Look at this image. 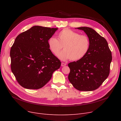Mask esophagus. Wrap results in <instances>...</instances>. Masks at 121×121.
I'll use <instances>...</instances> for the list:
<instances>
[{"label":"esophagus","instance_id":"1","mask_svg":"<svg viewBox=\"0 0 121 121\" xmlns=\"http://www.w3.org/2000/svg\"><path fill=\"white\" fill-rule=\"evenodd\" d=\"M66 65H67L66 63H63V62L61 63V66L62 67H64V66H66Z\"/></svg>","mask_w":121,"mask_h":121}]
</instances>
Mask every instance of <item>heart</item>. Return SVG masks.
Here are the masks:
<instances>
[{"instance_id":"heart-1","label":"heart","mask_w":121,"mask_h":121,"mask_svg":"<svg viewBox=\"0 0 121 121\" xmlns=\"http://www.w3.org/2000/svg\"><path fill=\"white\" fill-rule=\"evenodd\" d=\"M58 39L52 37L48 40L50 50L54 55H58L63 61L70 59L72 61L79 60L86 55L89 49L90 42L89 38L69 29H64L58 33Z\"/></svg>"}]
</instances>
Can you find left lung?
<instances>
[{"label":"left lung","mask_w":121,"mask_h":121,"mask_svg":"<svg viewBox=\"0 0 121 121\" xmlns=\"http://www.w3.org/2000/svg\"><path fill=\"white\" fill-rule=\"evenodd\" d=\"M83 30L90 42L89 49L82 59L69 63L68 79L79 91H91L98 89L108 77L111 52L105 38L88 27L77 28Z\"/></svg>","instance_id":"left-lung-1"}]
</instances>
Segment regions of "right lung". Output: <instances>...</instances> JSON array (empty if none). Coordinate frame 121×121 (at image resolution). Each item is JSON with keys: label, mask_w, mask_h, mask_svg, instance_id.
Returning a JSON list of instances; mask_svg holds the SVG:
<instances>
[{"label": "right lung", "mask_w": 121, "mask_h": 121, "mask_svg": "<svg viewBox=\"0 0 121 121\" xmlns=\"http://www.w3.org/2000/svg\"><path fill=\"white\" fill-rule=\"evenodd\" d=\"M57 28L34 26L19 34L10 50L12 73L22 87L38 89L50 80L61 63L50 50L48 40Z\"/></svg>", "instance_id": "right-lung-1"}]
</instances>
